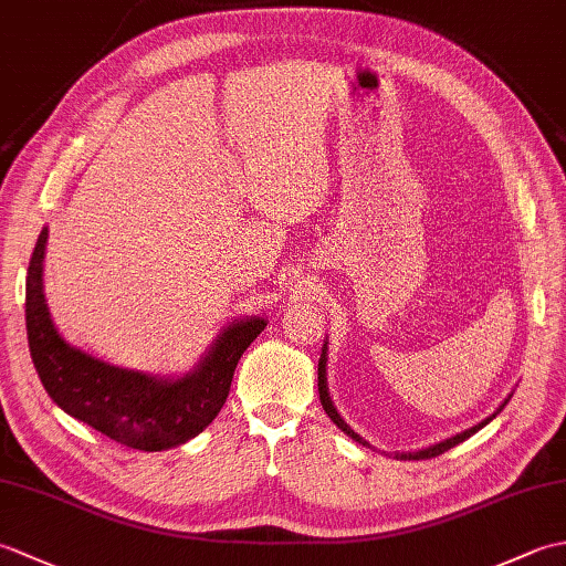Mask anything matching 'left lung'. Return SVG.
<instances>
[{
    "mask_svg": "<svg viewBox=\"0 0 566 566\" xmlns=\"http://www.w3.org/2000/svg\"><path fill=\"white\" fill-rule=\"evenodd\" d=\"M326 353H328V345H323V353H321V359H318V394H321V403H323V411H326L328 416H331V420L335 426H338L343 432H347V436H350L355 442H359V444H365V448H371V444L367 442V440H363L357 436V432L345 423V420L340 418V413L335 411V406H333V401H331V394H328V384H326ZM509 403V399L503 401L499 408H496V413H501L503 411V406ZM496 413L494 416H489L486 420H482V423H476L474 428H469V430H464V432H460V436H454V438H448V440H442V442H438V444H430V448H426V450H418V452H401V454H396V460H430V457H438V454H442V452H448L450 448H454V444H460V442H464L469 436H474L476 430H482L489 420H494L496 418Z\"/></svg>",
    "mask_w": 566,
    "mask_h": 566,
    "instance_id": "left-lung-1",
    "label": "left lung"
}]
</instances>
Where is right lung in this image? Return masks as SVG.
<instances>
[{"instance_id":"1","label":"right lung","mask_w":566,"mask_h":566,"mask_svg":"<svg viewBox=\"0 0 566 566\" xmlns=\"http://www.w3.org/2000/svg\"><path fill=\"white\" fill-rule=\"evenodd\" d=\"M48 228L33 248L27 274V333L33 367L48 396L72 418L134 450L160 452L185 444L219 416L240 355L268 326L264 318L231 323L195 371L158 379L72 347L53 326L43 296Z\"/></svg>"}]
</instances>
